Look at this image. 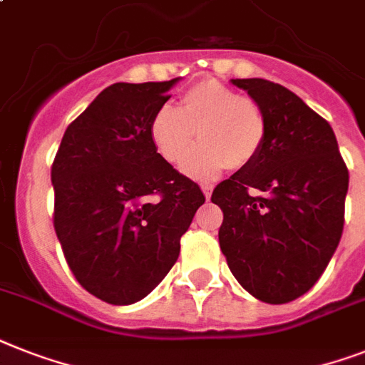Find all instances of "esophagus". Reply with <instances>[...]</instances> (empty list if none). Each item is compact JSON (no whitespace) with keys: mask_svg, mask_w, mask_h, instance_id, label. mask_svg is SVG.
Wrapping results in <instances>:
<instances>
[{"mask_svg":"<svg viewBox=\"0 0 365 365\" xmlns=\"http://www.w3.org/2000/svg\"><path fill=\"white\" fill-rule=\"evenodd\" d=\"M200 187H202L204 197H206V198H208V200H210V197H212V191H213V185H212V183H202Z\"/></svg>","mask_w":365,"mask_h":365,"instance_id":"34e87169","label":"esophagus"}]
</instances>
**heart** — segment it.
<instances>
[{"mask_svg":"<svg viewBox=\"0 0 365 365\" xmlns=\"http://www.w3.org/2000/svg\"><path fill=\"white\" fill-rule=\"evenodd\" d=\"M266 131L262 106L217 80L191 86L180 99V108L161 106L150 125L157 152L174 167H182L199 133L203 144L183 165L192 176L251 165L262 150Z\"/></svg>","mask_w":365,"mask_h":365,"instance_id":"obj_1","label":"heart"}]
</instances>
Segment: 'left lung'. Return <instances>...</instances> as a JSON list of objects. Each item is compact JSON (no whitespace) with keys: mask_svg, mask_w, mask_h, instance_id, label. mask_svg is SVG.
Returning a JSON list of instances; mask_svg holds the SVG:
<instances>
[{"mask_svg":"<svg viewBox=\"0 0 365 365\" xmlns=\"http://www.w3.org/2000/svg\"><path fill=\"white\" fill-rule=\"evenodd\" d=\"M262 106V150L213 189L223 210L219 245L232 275L257 300L287 304L327 269L345 221L349 170L324 118L279 84L230 80Z\"/></svg>","mask_w":365,"mask_h":365,"instance_id":"1","label":"left lung"}]
</instances>
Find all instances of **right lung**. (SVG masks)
Masks as SVG:
<instances>
[{"instance_id": "add662e5", "label": "right lung", "mask_w": 365, "mask_h": 365, "mask_svg": "<svg viewBox=\"0 0 365 365\" xmlns=\"http://www.w3.org/2000/svg\"><path fill=\"white\" fill-rule=\"evenodd\" d=\"M176 82L108 86L67 127L52 163L54 229L67 264L106 304H135L161 283L206 200L150 135Z\"/></svg>"}]
</instances>
